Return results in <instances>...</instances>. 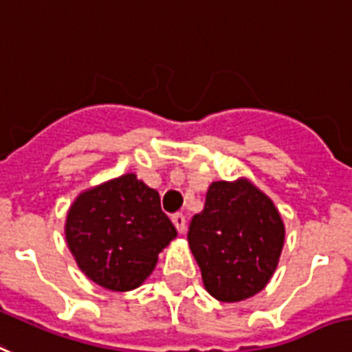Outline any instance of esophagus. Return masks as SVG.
<instances>
[{
    "label": "esophagus",
    "instance_id": "1",
    "mask_svg": "<svg viewBox=\"0 0 352 352\" xmlns=\"http://www.w3.org/2000/svg\"><path fill=\"white\" fill-rule=\"evenodd\" d=\"M171 221H173V224H175V228H177V231H179V233H184L186 217L182 215V213H175V215L171 217Z\"/></svg>",
    "mask_w": 352,
    "mask_h": 352
}]
</instances>
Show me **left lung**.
I'll return each mask as SVG.
<instances>
[{"instance_id": "1", "label": "left lung", "mask_w": 352, "mask_h": 352, "mask_svg": "<svg viewBox=\"0 0 352 352\" xmlns=\"http://www.w3.org/2000/svg\"><path fill=\"white\" fill-rule=\"evenodd\" d=\"M202 282L221 302H241L265 287L284 245L275 204L248 181L213 182L188 230Z\"/></svg>"}]
</instances>
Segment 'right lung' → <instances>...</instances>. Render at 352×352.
<instances>
[{
  "instance_id": "obj_1",
  "label": "right lung",
  "mask_w": 352,
  "mask_h": 352,
  "mask_svg": "<svg viewBox=\"0 0 352 352\" xmlns=\"http://www.w3.org/2000/svg\"><path fill=\"white\" fill-rule=\"evenodd\" d=\"M65 233L82 273L111 291L141 285L157 255L177 236L159 193L133 173L77 197Z\"/></svg>"
}]
</instances>
